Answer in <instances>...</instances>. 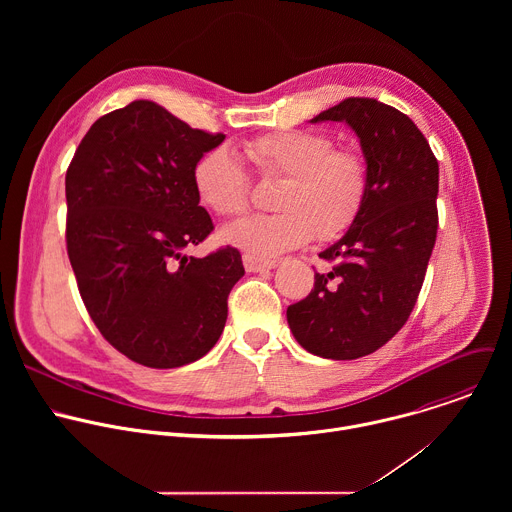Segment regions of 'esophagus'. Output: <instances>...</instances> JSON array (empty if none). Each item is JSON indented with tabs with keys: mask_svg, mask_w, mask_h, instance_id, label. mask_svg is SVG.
<instances>
[{
	"mask_svg": "<svg viewBox=\"0 0 512 512\" xmlns=\"http://www.w3.org/2000/svg\"><path fill=\"white\" fill-rule=\"evenodd\" d=\"M243 265L249 273H259V271H267V269H273L277 263L273 259H261V257H255V255H249L245 253L243 255Z\"/></svg>",
	"mask_w": 512,
	"mask_h": 512,
	"instance_id": "obj_1",
	"label": "esophagus"
}]
</instances>
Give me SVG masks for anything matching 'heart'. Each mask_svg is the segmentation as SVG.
Masks as SVG:
<instances>
[{
  "label": "heart",
  "instance_id": "heart-1",
  "mask_svg": "<svg viewBox=\"0 0 512 512\" xmlns=\"http://www.w3.org/2000/svg\"><path fill=\"white\" fill-rule=\"evenodd\" d=\"M328 133L289 129L245 143V156L265 180H283L275 214L249 216L223 231V239L249 255L273 257L306 245L314 235L330 241L342 235L369 196V166L352 148H334ZM198 198L218 216H239L249 208L251 184L241 162L214 148L192 170Z\"/></svg>",
  "mask_w": 512,
  "mask_h": 512
}]
</instances>
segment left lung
Returning <instances> with one entry per match:
<instances>
[{
  "label": "left lung",
  "instance_id": "left-lung-1",
  "mask_svg": "<svg viewBox=\"0 0 512 512\" xmlns=\"http://www.w3.org/2000/svg\"><path fill=\"white\" fill-rule=\"evenodd\" d=\"M320 121H344L360 139L369 196L344 237L320 253L334 267L314 275L287 324L308 352L352 360L387 344L417 302L437 235L440 166L417 125L377 99H344L312 119Z\"/></svg>",
  "mask_w": 512,
  "mask_h": 512
}]
</instances>
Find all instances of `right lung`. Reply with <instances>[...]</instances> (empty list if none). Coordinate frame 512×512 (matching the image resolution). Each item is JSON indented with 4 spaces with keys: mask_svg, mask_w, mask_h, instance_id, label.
Listing matches in <instances>:
<instances>
[{
    "mask_svg": "<svg viewBox=\"0 0 512 512\" xmlns=\"http://www.w3.org/2000/svg\"><path fill=\"white\" fill-rule=\"evenodd\" d=\"M223 139L141 99L97 119L66 170V251L81 298L103 338L143 367L202 358L245 275L235 247L184 253L214 229L192 170Z\"/></svg>",
    "mask_w": 512,
    "mask_h": 512,
    "instance_id": "add662e5",
    "label": "right lung"
}]
</instances>
